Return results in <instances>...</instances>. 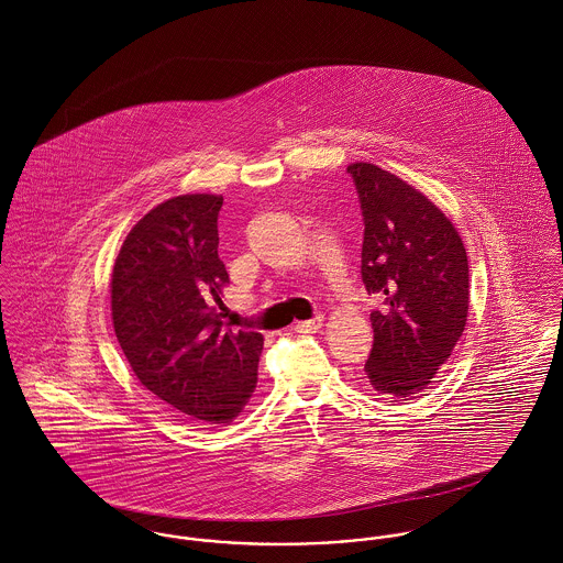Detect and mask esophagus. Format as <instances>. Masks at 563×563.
<instances>
[{"label": "esophagus", "mask_w": 563, "mask_h": 563, "mask_svg": "<svg viewBox=\"0 0 563 563\" xmlns=\"http://www.w3.org/2000/svg\"><path fill=\"white\" fill-rule=\"evenodd\" d=\"M322 327V314L319 317H314V319H310V321H299L295 324V331L297 333H314V331H319Z\"/></svg>", "instance_id": "34e87169"}]
</instances>
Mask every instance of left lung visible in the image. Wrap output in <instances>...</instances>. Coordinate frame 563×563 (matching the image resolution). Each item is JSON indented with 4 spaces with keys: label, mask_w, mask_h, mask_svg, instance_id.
<instances>
[{
    "label": "left lung",
    "mask_w": 563,
    "mask_h": 563,
    "mask_svg": "<svg viewBox=\"0 0 563 563\" xmlns=\"http://www.w3.org/2000/svg\"><path fill=\"white\" fill-rule=\"evenodd\" d=\"M364 217L362 282L384 295L373 310L371 390L407 401L429 386L468 317V255L453 223L401 177L368 164L346 166Z\"/></svg>",
    "instance_id": "1"
}]
</instances>
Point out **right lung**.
I'll use <instances>...</instances> for the list:
<instances>
[{"label":"right lung","mask_w":563,"mask_h":563,"mask_svg":"<svg viewBox=\"0 0 563 563\" xmlns=\"http://www.w3.org/2000/svg\"><path fill=\"white\" fill-rule=\"evenodd\" d=\"M221 195H179L128 234L112 271V322L139 382L184 418L230 424L253 397L264 338L223 324Z\"/></svg>","instance_id":"right-lung-1"}]
</instances>
